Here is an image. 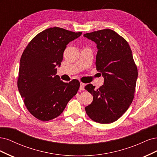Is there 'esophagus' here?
Returning a JSON list of instances; mask_svg holds the SVG:
<instances>
[{
    "mask_svg": "<svg viewBox=\"0 0 157 157\" xmlns=\"http://www.w3.org/2000/svg\"><path fill=\"white\" fill-rule=\"evenodd\" d=\"M85 83H82V82H81V83H80L79 89L82 90H85Z\"/></svg>",
    "mask_w": 157,
    "mask_h": 157,
    "instance_id": "34e87169",
    "label": "esophagus"
}]
</instances>
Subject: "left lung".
<instances>
[{
    "label": "left lung",
    "mask_w": 157,
    "mask_h": 157,
    "mask_svg": "<svg viewBox=\"0 0 157 157\" xmlns=\"http://www.w3.org/2000/svg\"><path fill=\"white\" fill-rule=\"evenodd\" d=\"M83 36L97 44L96 66L104 78V85L95 89L92 84L85 89L93 100L86 106L87 115L102 124L112 123L129 108L134 97L138 69L126 40L109 29L86 33Z\"/></svg>",
    "instance_id": "left-lung-1"
}]
</instances>
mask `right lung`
Listing matches in <instances>:
<instances>
[{"mask_svg": "<svg viewBox=\"0 0 157 157\" xmlns=\"http://www.w3.org/2000/svg\"><path fill=\"white\" fill-rule=\"evenodd\" d=\"M82 34L52 27L38 34L25 49L17 87L28 111L36 119L48 121L57 117L78 91V79L64 83L56 74L67 45Z\"/></svg>", "mask_w": 157, "mask_h": 157, "instance_id": "1", "label": "right lung"}]
</instances>
